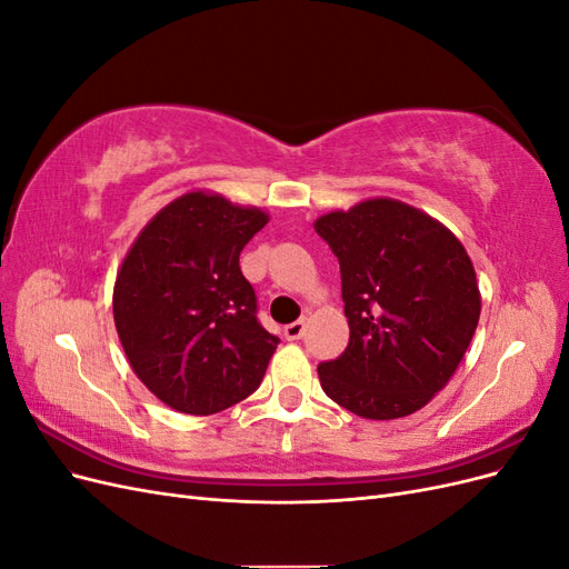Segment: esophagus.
Masks as SVG:
<instances>
[{
	"mask_svg": "<svg viewBox=\"0 0 569 569\" xmlns=\"http://www.w3.org/2000/svg\"><path fill=\"white\" fill-rule=\"evenodd\" d=\"M303 332H306V322H303V320H297V322H291V325L284 327V337H287L289 341L301 339Z\"/></svg>",
	"mask_w": 569,
	"mask_h": 569,
	"instance_id": "1",
	"label": "esophagus"
}]
</instances>
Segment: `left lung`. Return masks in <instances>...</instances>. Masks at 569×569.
<instances>
[{
  "mask_svg": "<svg viewBox=\"0 0 569 569\" xmlns=\"http://www.w3.org/2000/svg\"><path fill=\"white\" fill-rule=\"evenodd\" d=\"M339 261L349 347L318 366L322 391L368 420L420 410L451 380L479 322L468 251L408 203L368 199L316 220Z\"/></svg>",
  "mask_w": 569,
  "mask_h": 569,
  "instance_id": "obj_1",
  "label": "left lung"
}]
</instances>
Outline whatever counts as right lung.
Here are the masks:
<instances>
[{
    "instance_id": "add662e5",
    "label": "right lung",
    "mask_w": 569,
    "mask_h": 569,
    "mask_svg": "<svg viewBox=\"0 0 569 569\" xmlns=\"http://www.w3.org/2000/svg\"><path fill=\"white\" fill-rule=\"evenodd\" d=\"M268 222L218 194L189 192L151 218L113 287V320L134 375L189 416L244 401L280 337L258 322L239 253Z\"/></svg>"
}]
</instances>
